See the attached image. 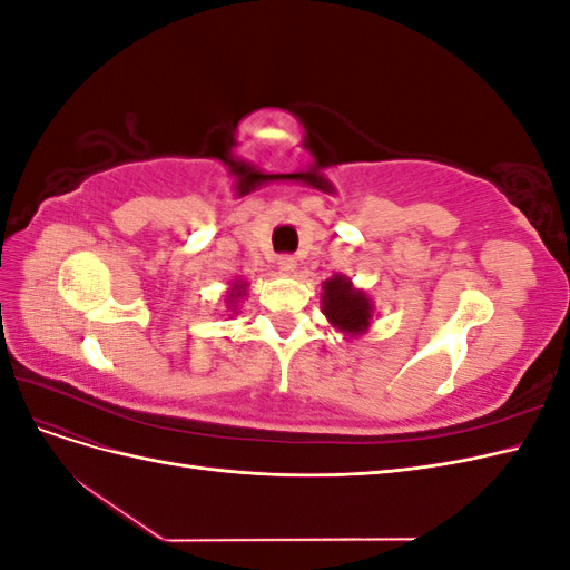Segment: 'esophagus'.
<instances>
[{"instance_id":"esophagus-1","label":"esophagus","mask_w":570,"mask_h":570,"mask_svg":"<svg viewBox=\"0 0 570 570\" xmlns=\"http://www.w3.org/2000/svg\"><path fill=\"white\" fill-rule=\"evenodd\" d=\"M278 266H281V271L292 273V271L297 268V258L292 256V254H281V256H278Z\"/></svg>"}]
</instances>
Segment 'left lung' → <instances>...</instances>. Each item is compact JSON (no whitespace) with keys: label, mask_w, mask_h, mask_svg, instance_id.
<instances>
[{"label":"left lung","mask_w":570,"mask_h":570,"mask_svg":"<svg viewBox=\"0 0 570 570\" xmlns=\"http://www.w3.org/2000/svg\"><path fill=\"white\" fill-rule=\"evenodd\" d=\"M321 308L340 333L358 337L368 331L373 304L364 289H356L347 275H333L323 283Z\"/></svg>","instance_id":"8db88e82"}]
</instances>
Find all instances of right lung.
Returning a JSON list of instances; mask_svg holds the SVG:
<instances>
[{"label":"right lung","mask_w":570,"mask_h":570,"mask_svg":"<svg viewBox=\"0 0 570 570\" xmlns=\"http://www.w3.org/2000/svg\"><path fill=\"white\" fill-rule=\"evenodd\" d=\"M245 289H247V283H233V287H230V292H228V306H233V312H235V304H237V299H243L245 297Z\"/></svg>","instance_id":"obj_1"}]
</instances>
